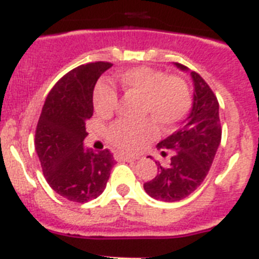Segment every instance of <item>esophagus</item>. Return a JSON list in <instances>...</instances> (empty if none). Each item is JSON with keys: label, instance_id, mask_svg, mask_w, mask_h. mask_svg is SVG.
I'll return each mask as SVG.
<instances>
[{"label": "esophagus", "instance_id": "obj_1", "mask_svg": "<svg viewBox=\"0 0 259 259\" xmlns=\"http://www.w3.org/2000/svg\"><path fill=\"white\" fill-rule=\"evenodd\" d=\"M115 159H119V161H125V162H134L139 159V157H132V155H125L120 154V153H116Z\"/></svg>", "mask_w": 259, "mask_h": 259}]
</instances>
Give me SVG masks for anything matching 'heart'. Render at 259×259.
<instances>
[{"mask_svg": "<svg viewBox=\"0 0 259 259\" xmlns=\"http://www.w3.org/2000/svg\"><path fill=\"white\" fill-rule=\"evenodd\" d=\"M120 88L128 95L143 97V115H149L163 130H171L182 123L192 107L188 85L179 76H167L154 68L135 67L116 76ZM98 115L110 116L118 105V95L113 88L100 84L93 96ZM154 121L146 118L140 122L119 120L107 131V139L115 148L134 153L157 137Z\"/></svg>", "mask_w": 259, "mask_h": 259, "instance_id": "b5f03b06", "label": "heart"}]
</instances>
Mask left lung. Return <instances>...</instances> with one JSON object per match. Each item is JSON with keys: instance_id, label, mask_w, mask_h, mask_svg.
<instances>
[{"instance_id": "left-lung-1", "label": "left lung", "mask_w": 259, "mask_h": 259, "mask_svg": "<svg viewBox=\"0 0 259 259\" xmlns=\"http://www.w3.org/2000/svg\"><path fill=\"white\" fill-rule=\"evenodd\" d=\"M182 71L188 67L175 63ZM193 105L189 115L178 131L157 144L166 155L170 149V163H158V174L144 189L150 197L164 202H175L188 197L202 184L211 167L222 139L219 104L207 83L192 71Z\"/></svg>"}]
</instances>
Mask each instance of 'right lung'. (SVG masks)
<instances>
[{
    "instance_id": "1",
    "label": "right lung",
    "mask_w": 259,
    "mask_h": 259,
    "mask_svg": "<svg viewBox=\"0 0 259 259\" xmlns=\"http://www.w3.org/2000/svg\"><path fill=\"white\" fill-rule=\"evenodd\" d=\"M109 62L87 63L59 79L38 119L35 148L48 184L72 202H88L106 188L113 154L84 148L85 122L93 115V89Z\"/></svg>"
}]
</instances>
